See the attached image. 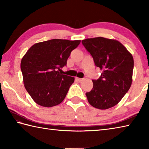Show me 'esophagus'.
Returning <instances> with one entry per match:
<instances>
[{
	"label": "esophagus",
	"instance_id": "34e87169",
	"mask_svg": "<svg viewBox=\"0 0 149 149\" xmlns=\"http://www.w3.org/2000/svg\"><path fill=\"white\" fill-rule=\"evenodd\" d=\"M75 79H76V81H78V82H81L82 81H83V79L79 78V77H76V78H75Z\"/></svg>",
	"mask_w": 149,
	"mask_h": 149
}]
</instances>
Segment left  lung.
I'll return each instance as SVG.
<instances>
[{"mask_svg":"<svg viewBox=\"0 0 149 149\" xmlns=\"http://www.w3.org/2000/svg\"><path fill=\"white\" fill-rule=\"evenodd\" d=\"M82 43L102 70L99 79L92 80V90L86 93L88 102L99 109L111 108L122 100L131 86L133 57L116 40L97 37L82 40Z\"/></svg>","mask_w":149,"mask_h":149,"instance_id":"left-lung-1","label":"left lung"}]
</instances>
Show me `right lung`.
<instances>
[{
    "label": "right lung",
    "instance_id": "right-lung-1",
    "mask_svg": "<svg viewBox=\"0 0 149 149\" xmlns=\"http://www.w3.org/2000/svg\"><path fill=\"white\" fill-rule=\"evenodd\" d=\"M81 40L53 39L35 43L22 59L20 68L24 86L36 104L50 107L61 103L74 77L58 70L66 65Z\"/></svg>",
    "mask_w": 149,
    "mask_h": 149
}]
</instances>
